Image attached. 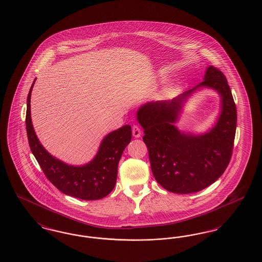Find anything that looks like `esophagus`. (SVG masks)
<instances>
[{
  "label": "esophagus",
  "instance_id": "1",
  "mask_svg": "<svg viewBox=\"0 0 262 262\" xmlns=\"http://www.w3.org/2000/svg\"><path fill=\"white\" fill-rule=\"evenodd\" d=\"M133 136L135 137H140L141 136V129L137 125L133 126Z\"/></svg>",
  "mask_w": 262,
  "mask_h": 262
}]
</instances>
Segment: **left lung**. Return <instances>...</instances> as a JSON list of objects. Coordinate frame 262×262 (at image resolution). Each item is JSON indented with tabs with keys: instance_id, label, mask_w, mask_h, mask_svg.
Returning <instances> with one entry per match:
<instances>
[{
	"instance_id": "1",
	"label": "left lung",
	"mask_w": 262,
	"mask_h": 262,
	"mask_svg": "<svg viewBox=\"0 0 262 262\" xmlns=\"http://www.w3.org/2000/svg\"><path fill=\"white\" fill-rule=\"evenodd\" d=\"M211 87L223 97V112L216 125L199 137L181 134L174 126L181 105L199 87ZM144 128L150 166L157 183L174 193H192L209 187L227 169L234 148L237 108L224 74L208 67L204 80L172 101L150 102L137 111Z\"/></svg>"
}]
</instances>
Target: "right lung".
<instances>
[{"label":"right lung","mask_w":262,"mask_h":262,"mask_svg":"<svg viewBox=\"0 0 262 262\" xmlns=\"http://www.w3.org/2000/svg\"><path fill=\"white\" fill-rule=\"evenodd\" d=\"M33 84L34 81L27 96L25 125L30 149L43 173L60 191L70 196L83 200H101L107 196L115 187L119 161L132 139L130 125H124L105 137L96 157L88 165L69 166L44 149L34 133L30 117V96Z\"/></svg>","instance_id":"right-lung-1"}]
</instances>
